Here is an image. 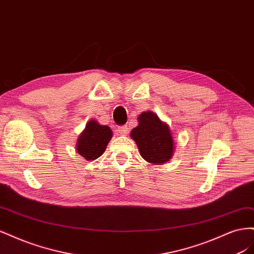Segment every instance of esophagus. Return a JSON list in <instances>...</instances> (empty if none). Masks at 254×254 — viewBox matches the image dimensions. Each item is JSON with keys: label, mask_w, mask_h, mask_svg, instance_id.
<instances>
[{"label": "esophagus", "mask_w": 254, "mask_h": 254, "mask_svg": "<svg viewBox=\"0 0 254 254\" xmlns=\"http://www.w3.org/2000/svg\"><path fill=\"white\" fill-rule=\"evenodd\" d=\"M128 131H129V128L127 126H121L118 128V132L122 135H127Z\"/></svg>", "instance_id": "34e87169"}]
</instances>
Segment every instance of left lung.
<instances>
[{"instance_id":"obj_1","label":"left lung","mask_w":254,"mask_h":254,"mask_svg":"<svg viewBox=\"0 0 254 254\" xmlns=\"http://www.w3.org/2000/svg\"><path fill=\"white\" fill-rule=\"evenodd\" d=\"M139 125L130 136L139 148L141 157L149 163L161 165L170 161L175 151L173 132L167 123L152 111H144L137 118Z\"/></svg>"}]
</instances>
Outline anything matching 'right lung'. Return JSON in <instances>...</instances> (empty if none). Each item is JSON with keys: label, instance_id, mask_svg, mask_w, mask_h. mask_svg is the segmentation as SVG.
Returning <instances> with one entry per match:
<instances>
[{"label": "right lung", "instance_id": "right-lung-1", "mask_svg": "<svg viewBox=\"0 0 254 254\" xmlns=\"http://www.w3.org/2000/svg\"><path fill=\"white\" fill-rule=\"evenodd\" d=\"M113 135L110 127L101 125L95 120L87 123L76 143V151L87 161H93L105 152Z\"/></svg>", "mask_w": 254, "mask_h": 254}]
</instances>
